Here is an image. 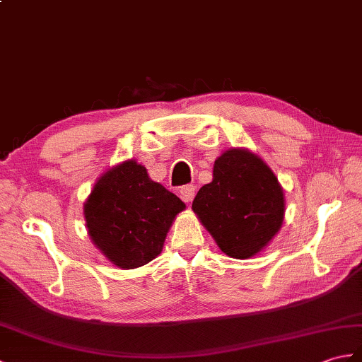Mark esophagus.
I'll return each mask as SVG.
<instances>
[{
    "instance_id": "1",
    "label": "esophagus",
    "mask_w": 362,
    "mask_h": 362,
    "mask_svg": "<svg viewBox=\"0 0 362 362\" xmlns=\"http://www.w3.org/2000/svg\"><path fill=\"white\" fill-rule=\"evenodd\" d=\"M180 197L183 202H191L192 199H194V194H196V188L192 187V185H185V187L180 188Z\"/></svg>"
}]
</instances>
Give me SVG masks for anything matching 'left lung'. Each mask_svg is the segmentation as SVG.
<instances>
[{"label": "left lung", "mask_w": 362, "mask_h": 362, "mask_svg": "<svg viewBox=\"0 0 362 362\" xmlns=\"http://www.w3.org/2000/svg\"><path fill=\"white\" fill-rule=\"evenodd\" d=\"M192 211L225 255L248 259L281 230L284 191L262 158L231 148L216 158L213 182L199 189Z\"/></svg>", "instance_id": "1"}]
</instances>
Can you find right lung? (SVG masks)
Masks as SVG:
<instances>
[{
  "instance_id": "obj_1",
  "label": "right lung",
  "mask_w": 362,
  "mask_h": 362,
  "mask_svg": "<svg viewBox=\"0 0 362 362\" xmlns=\"http://www.w3.org/2000/svg\"><path fill=\"white\" fill-rule=\"evenodd\" d=\"M183 202L149 179L146 168L126 160L107 170L85 202L88 234L117 267L132 270L162 253Z\"/></svg>"
}]
</instances>
